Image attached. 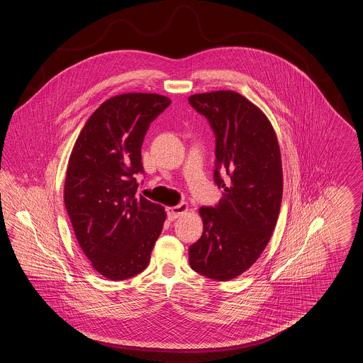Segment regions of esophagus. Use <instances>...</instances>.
Returning <instances> with one entry per match:
<instances>
[{
  "mask_svg": "<svg viewBox=\"0 0 363 363\" xmlns=\"http://www.w3.org/2000/svg\"><path fill=\"white\" fill-rule=\"evenodd\" d=\"M188 211H189V206L186 203H182L175 207H169L167 208V218H169V220H175L179 216H182L184 213H186Z\"/></svg>",
  "mask_w": 363,
  "mask_h": 363,
  "instance_id": "esophagus-1",
  "label": "esophagus"
}]
</instances>
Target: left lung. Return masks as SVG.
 I'll return each instance as SVG.
<instances>
[{"label": "left lung", "instance_id": "obj_1", "mask_svg": "<svg viewBox=\"0 0 363 363\" xmlns=\"http://www.w3.org/2000/svg\"><path fill=\"white\" fill-rule=\"evenodd\" d=\"M189 104L215 132V182L225 189L216 207L199 209L204 228L189 247V264L227 281L257 261L275 230L283 196L280 147L267 116L235 91L196 94ZM220 172L230 177L228 183Z\"/></svg>", "mask_w": 363, "mask_h": 363}]
</instances>
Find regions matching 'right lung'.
Masks as SVG:
<instances>
[{"instance_id": "obj_1", "label": "right lung", "mask_w": 363, "mask_h": 363, "mask_svg": "<svg viewBox=\"0 0 363 363\" xmlns=\"http://www.w3.org/2000/svg\"><path fill=\"white\" fill-rule=\"evenodd\" d=\"M159 94L128 92L101 104L70 152L64 201L92 268L110 280L143 272L166 220L164 208L138 197L141 145L170 104Z\"/></svg>"}]
</instances>
